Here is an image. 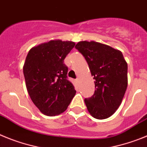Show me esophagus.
<instances>
[{
  "mask_svg": "<svg viewBox=\"0 0 147 147\" xmlns=\"http://www.w3.org/2000/svg\"><path fill=\"white\" fill-rule=\"evenodd\" d=\"M76 82L77 83V84H79V83H80V79H79V78H76Z\"/></svg>",
  "mask_w": 147,
  "mask_h": 147,
  "instance_id": "1",
  "label": "esophagus"
}]
</instances>
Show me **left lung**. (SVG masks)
<instances>
[{
  "mask_svg": "<svg viewBox=\"0 0 147 147\" xmlns=\"http://www.w3.org/2000/svg\"><path fill=\"white\" fill-rule=\"evenodd\" d=\"M75 48L95 80L94 94L85 98L88 110L95 119H107L119 108L127 90V62L120 51L94 41H81Z\"/></svg>",
  "mask_w": 147,
  "mask_h": 147,
  "instance_id": "8db88e82",
  "label": "left lung"
}]
</instances>
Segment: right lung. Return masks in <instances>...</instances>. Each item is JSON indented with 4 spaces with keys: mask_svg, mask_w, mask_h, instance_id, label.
<instances>
[{
    "mask_svg": "<svg viewBox=\"0 0 147 147\" xmlns=\"http://www.w3.org/2000/svg\"><path fill=\"white\" fill-rule=\"evenodd\" d=\"M74 45L71 41L51 40L32 48L27 54L23 66L27 90L35 106L45 115L63 113L76 94L64 63Z\"/></svg>",
    "mask_w": 147,
    "mask_h": 147,
    "instance_id": "1",
    "label": "right lung"
}]
</instances>
